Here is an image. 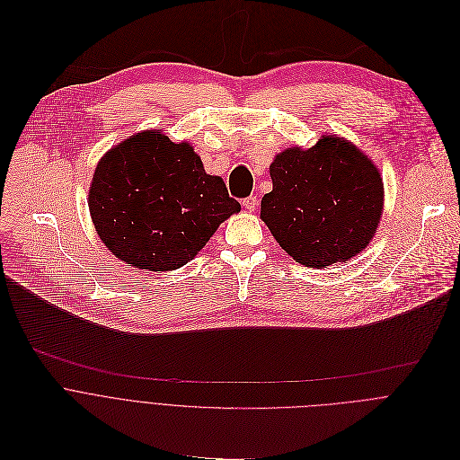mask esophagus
Instances as JSON below:
<instances>
[{
	"mask_svg": "<svg viewBox=\"0 0 460 460\" xmlns=\"http://www.w3.org/2000/svg\"><path fill=\"white\" fill-rule=\"evenodd\" d=\"M243 207L246 208V210H250V212H253L255 208H257V198L255 196H250V198H244L243 199Z\"/></svg>",
	"mask_w": 460,
	"mask_h": 460,
	"instance_id": "1",
	"label": "esophagus"
}]
</instances>
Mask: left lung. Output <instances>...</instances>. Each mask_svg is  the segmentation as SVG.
<instances>
[{"label":"left lung","mask_w":460,"mask_h":460,"mask_svg":"<svg viewBox=\"0 0 460 460\" xmlns=\"http://www.w3.org/2000/svg\"><path fill=\"white\" fill-rule=\"evenodd\" d=\"M273 189L261 219L297 262L326 268L360 253L383 216L377 166L342 137L323 136L312 148H288L270 164Z\"/></svg>","instance_id":"1"}]
</instances>
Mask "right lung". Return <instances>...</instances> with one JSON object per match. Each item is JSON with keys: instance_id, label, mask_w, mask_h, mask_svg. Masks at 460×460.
I'll return each instance as SVG.
<instances>
[{"instance_id": "obj_1", "label": "right lung", "mask_w": 460, "mask_h": 460, "mask_svg": "<svg viewBox=\"0 0 460 460\" xmlns=\"http://www.w3.org/2000/svg\"><path fill=\"white\" fill-rule=\"evenodd\" d=\"M88 208L105 246L128 266L187 264L241 205L208 175L189 143L139 132L107 152L92 177Z\"/></svg>"}]
</instances>
